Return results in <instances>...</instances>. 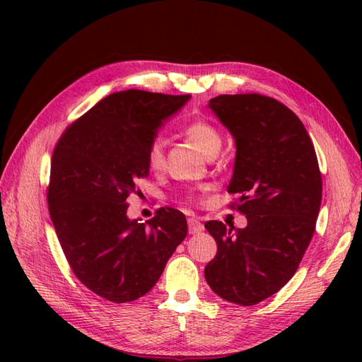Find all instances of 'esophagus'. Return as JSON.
<instances>
[{
    "instance_id": "esophagus-1",
    "label": "esophagus",
    "mask_w": 362,
    "mask_h": 362,
    "mask_svg": "<svg viewBox=\"0 0 362 362\" xmlns=\"http://www.w3.org/2000/svg\"><path fill=\"white\" fill-rule=\"evenodd\" d=\"M188 230L191 235H196V233H201L204 230V224L197 218H189L188 219Z\"/></svg>"
}]
</instances>
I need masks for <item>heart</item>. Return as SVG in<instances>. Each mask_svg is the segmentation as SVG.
Returning <instances> with one entry per match:
<instances>
[{
  "instance_id": "1",
  "label": "heart",
  "mask_w": 362,
  "mask_h": 362,
  "mask_svg": "<svg viewBox=\"0 0 362 362\" xmlns=\"http://www.w3.org/2000/svg\"><path fill=\"white\" fill-rule=\"evenodd\" d=\"M185 134L191 140V143H193L204 156L213 151H219L222 146V136L219 134V130L209 121H193L191 124L187 126ZM148 166L152 171H160V169L165 166V143L161 138H156V140H152V143L149 144Z\"/></svg>"
}]
</instances>
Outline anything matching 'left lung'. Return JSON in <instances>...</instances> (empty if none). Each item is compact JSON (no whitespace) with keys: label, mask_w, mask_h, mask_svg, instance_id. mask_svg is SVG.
Returning <instances> with one entry per match:
<instances>
[{"label":"left lung","mask_w":362,"mask_h":362,"mask_svg":"<svg viewBox=\"0 0 362 362\" xmlns=\"http://www.w3.org/2000/svg\"><path fill=\"white\" fill-rule=\"evenodd\" d=\"M209 107L235 138L227 191L240 196L247 227L206 222L218 252L205 280L227 302L257 305L292 279L311 243L322 202L316 151L297 115L274 98L221 95Z\"/></svg>","instance_id":"obj_1"}]
</instances>
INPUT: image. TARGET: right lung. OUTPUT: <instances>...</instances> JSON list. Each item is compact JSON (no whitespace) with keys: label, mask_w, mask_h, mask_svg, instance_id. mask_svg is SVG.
<instances>
[{"label":"right lung","mask_w":362,"mask_h":362,"mask_svg":"<svg viewBox=\"0 0 362 362\" xmlns=\"http://www.w3.org/2000/svg\"><path fill=\"white\" fill-rule=\"evenodd\" d=\"M126 90L101 99L60 136L51 160L48 206L59 243L81 283L115 303L149 292L188 233L185 214L160 209L127 218L126 199L149 175L148 149L188 103Z\"/></svg>","instance_id":"obj_1"}]
</instances>
